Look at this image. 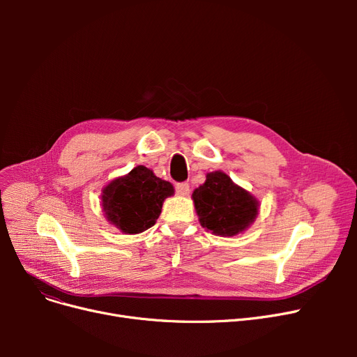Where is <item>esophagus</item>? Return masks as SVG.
Returning <instances> with one entry per match:
<instances>
[{"label":"esophagus","mask_w":357,"mask_h":357,"mask_svg":"<svg viewBox=\"0 0 357 357\" xmlns=\"http://www.w3.org/2000/svg\"><path fill=\"white\" fill-rule=\"evenodd\" d=\"M175 190H176L178 195H183L185 197V195L190 194V185L186 183V182H179V183H176Z\"/></svg>","instance_id":"1"}]
</instances>
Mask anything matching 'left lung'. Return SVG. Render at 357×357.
<instances>
[{
	"mask_svg": "<svg viewBox=\"0 0 357 357\" xmlns=\"http://www.w3.org/2000/svg\"><path fill=\"white\" fill-rule=\"evenodd\" d=\"M192 199L201 226L221 237L245 231L259 214V201L221 171L207 174Z\"/></svg>",
	"mask_w": 357,
	"mask_h": 357,
	"instance_id": "left-lung-1",
	"label": "left lung"
}]
</instances>
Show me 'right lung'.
<instances>
[{"label": "right lung", "mask_w": 357, "mask_h": 357, "mask_svg": "<svg viewBox=\"0 0 357 357\" xmlns=\"http://www.w3.org/2000/svg\"><path fill=\"white\" fill-rule=\"evenodd\" d=\"M174 192L171 182L139 165L102 190V211L112 226L124 234H137L155 226L163 201Z\"/></svg>", "instance_id": "1"}]
</instances>
